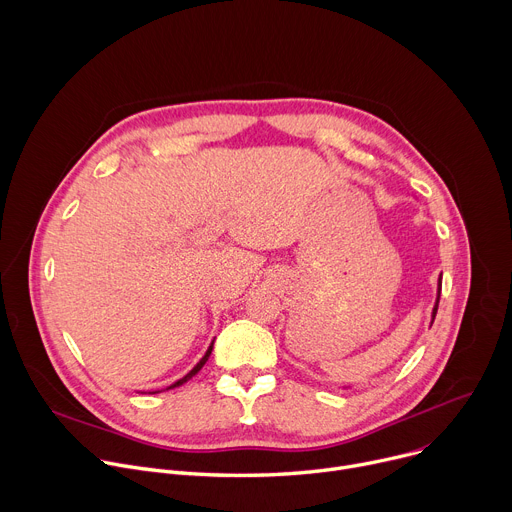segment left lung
<instances>
[{
	"instance_id": "obj_1",
	"label": "left lung",
	"mask_w": 512,
	"mask_h": 512,
	"mask_svg": "<svg viewBox=\"0 0 512 512\" xmlns=\"http://www.w3.org/2000/svg\"><path fill=\"white\" fill-rule=\"evenodd\" d=\"M440 296H442V275H440V281H437V298H435V304H433V310H431V324H433V320H435L437 306H440Z\"/></svg>"
}]
</instances>
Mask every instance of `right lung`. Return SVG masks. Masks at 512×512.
Here are the masks:
<instances>
[{
  "label": "right lung",
  "mask_w": 512,
  "mask_h": 512,
  "mask_svg": "<svg viewBox=\"0 0 512 512\" xmlns=\"http://www.w3.org/2000/svg\"><path fill=\"white\" fill-rule=\"evenodd\" d=\"M212 344H214V340H212V342H210V346H208V348H206V352H204V356H202V358H200V360H198V362H196V367H194V369H192V371H190V373H188V375H184V377H182V379H178V381H176V383H174V385H170V387H168V389H176V387H180V385H184V383H186V381H190V379H192V377H194V375H196V373H198V371H200V369H202V367H204V364H206V360H208V356H210V352H212ZM168 389H166V391H168ZM154 393H162V391H154Z\"/></svg>",
  "instance_id": "right-lung-1"
}]
</instances>
